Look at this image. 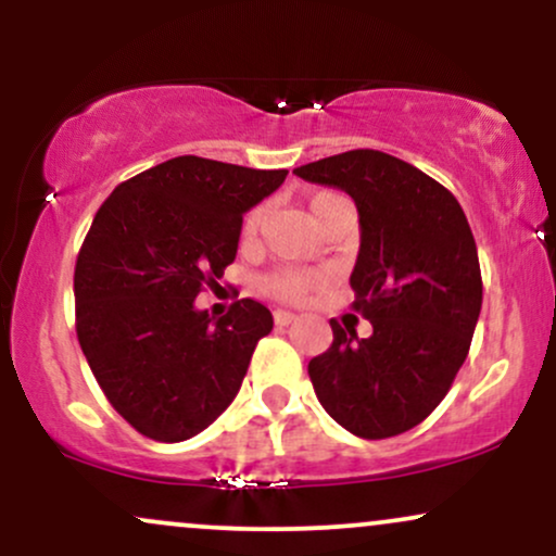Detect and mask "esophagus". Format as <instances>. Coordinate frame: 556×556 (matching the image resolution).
<instances>
[{
  "mask_svg": "<svg viewBox=\"0 0 556 556\" xmlns=\"http://www.w3.org/2000/svg\"><path fill=\"white\" fill-rule=\"evenodd\" d=\"M295 318L298 316L292 314V311H274V324H277V327H290Z\"/></svg>",
  "mask_w": 556,
  "mask_h": 556,
  "instance_id": "34e87169",
  "label": "esophagus"
}]
</instances>
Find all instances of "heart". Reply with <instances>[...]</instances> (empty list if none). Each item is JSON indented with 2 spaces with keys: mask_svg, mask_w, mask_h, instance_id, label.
<instances>
[{
  "mask_svg": "<svg viewBox=\"0 0 556 556\" xmlns=\"http://www.w3.org/2000/svg\"><path fill=\"white\" fill-rule=\"evenodd\" d=\"M340 201H344V198L337 193H316L311 198V214H314V222L321 219V216ZM261 219H264V208L261 206L251 208V212L245 214V219H242V238L251 240L253 235L258 232ZM266 287H269L274 295L279 298H303L305 292L314 287V277H308V274H295V271H279L266 279Z\"/></svg>",
  "mask_w": 556,
  "mask_h": 556,
  "instance_id": "b5f03b06",
  "label": "heart"
}]
</instances>
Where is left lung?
<instances>
[{
    "label": "left lung",
    "instance_id": "8db88e82",
    "mask_svg": "<svg viewBox=\"0 0 556 556\" xmlns=\"http://www.w3.org/2000/svg\"><path fill=\"white\" fill-rule=\"evenodd\" d=\"M355 201L361 251L350 287L371 334L340 327L308 363L324 410L361 439H387L429 418L468 358L483 285L457 198L413 164L355 149L295 169Z\"/></svg>",
    "mask_w": 556,
    "mask_h": 556
}]
</instances>
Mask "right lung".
<instances>
[{
	"instance_id": "obj_1",
	"label": "right lung",
	"mask_w": 556,
	"mask_h": 556,
	"mask_svg": "<svg viewBox=\"0 0 556 556\" xmlns=\"http://www.w3.org/2000/svg\"><path fill=\"white\" fill-rule=\"evenodd\" d=\"M285 177L177 156L96 212L75 264V331L106 400L143 437L185 442L240 392L271 311L242 298L214 318L195 298L235 261L242 214Z\"/></svg>"
}]
</instances>
